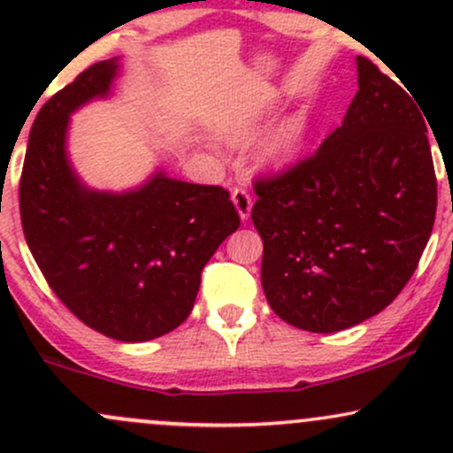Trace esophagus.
Listing matches in <instances>:
<instances>
[{"instance_id":"obj_1","label":"esophagus","mask_w":453,"mask_h":453,"mask_svg":"<svg viewBox=\"0 0 453 453\" xmlns=\"http://www.w3.org/2000/svg\"><path fill=\"white\" fill-rule=\"evenodd\" d=\"M232 202H234V206H236L241 219L247 221L249 215H251V206H253L251 196H249L244 189H234L232 191Z\"/></svg>"}]
</instances>
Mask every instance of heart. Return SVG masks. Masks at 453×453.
I'll return each mask as SVG.
<instances>
[{
    "instance_id": "heart-1",
    "label": "heart",
    "mask_w": 453,
    "mask_h": 453,
    "mask_svg": "<svg viewBox=\"0 0 453 453\" xmlns=\"http://www.w3.org/2000/svg\"><path fill=\"white\" fill-rule=\"evenodd\" d=\"M274 117L273 106H251L236 111L219 127V138L232 147L251 142L253 138L268 126ZM315 114L313 108L300 106L283 119L266 134L257 147V161L264 168L283 170L303 157L311 134H313Z\"/></svg>"
}]
</instances>
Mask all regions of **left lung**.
Instances as JSON below:
<instances>
[{"label": "left lung", "instance_id": "8db88e82", "mask_svg": "<svg viewBox=\"0 0 453 453\" xmlns=\"http://www.w3.org/2000/svg\"><path fill=\"white\" fill-rule=\"evenodd\" d=\"M342 126L288 173L256 183L270 309L330 334L381 313L418 268L436 215L424 111L366 57Z\"/></svg>", "mask_w": 453, "mask_h": 453}]
</instances>
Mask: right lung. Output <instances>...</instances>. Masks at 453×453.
<instances>
[{"mask_svg":"<svg viewBox=\"0 0 453 453\" xmlns=\"http://www.w3.org/2000/svg\"><path fill=\"white\" fill-rule=\"evenodd\" d=\"M119 57L87 67L40 108L20 176L27 247L82 324L123 342L168 334L194 309L200 274L241 226L230 194L157 168L126 191L93 189L67 153L70 117L112 96Z\"/></svg>","mask_w":453,"mask_h":453,"instance_id":"add662e5","label":"right lung"}]
</instances>
